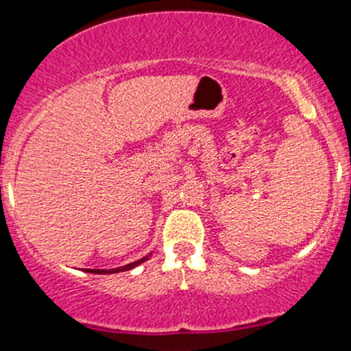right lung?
<instances>
[{
  "instance_id": "right-lung-1",
  "label": "right lung",
  "mask_w": 351,
  "mask_h": 351,
  "mask_svg": "<svg viewBox=\"0 0 351 351\" xmlns=\"http://www.w3.org/2000/svg\"><path fill=\"white\" fill-rule=\"evenodd\" d=\"M150 256H152V254H148V256H145L143 259L135 261V263H130V264L123 265V267H117V269H86V271L90 272V274H117V272L130 271V269H134V267H136V265H140L142 263H145V261H147Z\"/></svg>"
}]
</instances>
